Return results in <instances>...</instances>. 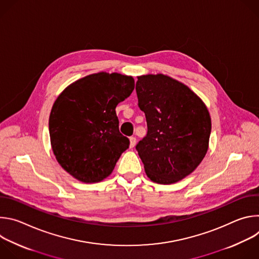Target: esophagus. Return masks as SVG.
Returning <instances> with one entry per match:
<instances>
[{"mask_svg":"<svg viewBox=\"0 0 259 259\" xmlns=\"http://www.w3.org/2000/svg\"><path fill=\"white\" fill-rule=\"evenodd\" d=\"M136 144V137L135 136H131L130 137V147L132 149V147H134Z\"/></svg>","mask_w":259,"mask_h":259,"instance_id":"obj_1","label":"esophagus"}]
</instances>
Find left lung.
<instances>
[{
	"label": "left lung",
	"mask_w": 259,
	"mask_h": 259,
	"mask_svg": "<svg viewBox=\"0 0 259 259\" xmlns=\"http://www.w3.org/2000/svg\"><path fill=\"white\" fill-rule=\"evenodd\" d=\"M135 89L147 125L146 136L136 144L145 173L160 184L177 182L207 153L208 109L188 86L161 73L138 77Z\"/></svg>",
	"instance_id": "1"
}]
</instances>
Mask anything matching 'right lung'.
I'll return each mask as SVG.
<instances>
[{"label":"right lung","instance_id":"obj_1","mask_svg":"<svg viewBox=\"0 0 259 259\" xmlns=\"http://www.w3.org/2000/svg\"><path fill=\"white\" fill-rule=\"evenodd\" d=\"M133 90L132 77L98 72L57 97L49 118L50 140L57 162L71 176L93 183L113 172L130 144L119 130L116 107Z\"/></svg>","mask_w":259,"mask_h":259}]
</instances>
